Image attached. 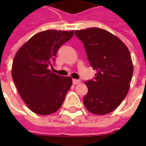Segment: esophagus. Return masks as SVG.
Listing matches in <instances>:
<instances>
[{
	"label": "esophagus",
	"mask_w": 146,
	"mask_h": 146,
	"mask_svg": "<svg viewBox=\"0 0 146 146\" xmlns=\"http://www.w3.org/2000/svg\"><path fill=\"white\" fill-rule=\"evenodd\" d=\"M80 81L79 80H73V84L74 85H76L78 83H80Z\"/></svg>",
	"instance_id": "1"
}]
</instances>
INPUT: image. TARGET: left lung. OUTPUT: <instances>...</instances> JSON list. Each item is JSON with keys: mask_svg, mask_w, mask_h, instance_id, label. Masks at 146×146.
<instances>
[{"mask_svg": "<svg viewBox=\"0 0 146 146\" xmlns=\"http://www.w3.org/2000/svg\"><path fill=\"white\" fill-rule=\"evenodd\" d=\"M82 41L89 65L96 70L85 84L88 93L82 98L89 112L104 115L114 111L129 89L133 66L124 43L108 31L90 28L74 32Z\"/></svg>", "mask_w": 146, "mask_h": 146, "instance_id": "1", "label": "left lung"}]
</instances>
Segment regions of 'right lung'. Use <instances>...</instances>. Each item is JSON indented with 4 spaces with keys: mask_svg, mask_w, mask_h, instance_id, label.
I'll list each match as a JSON object with an SVG mask.
<instances>
[{
    "mask_svg": "<svg viewBox=\"0 0 146 146\" xmlns=\"http://www.w3.org/2000/svg\"><path fill=\"white\" fill-rule=\"evenodd\" d=\"M73 31L46 30L35 34L17 51L12 77L22 99L34 113L48 115L63 104L72 79L60 76L53 68L57 50L72 38Z\"/></svg>",
    "mask_w": 146,
    "mask_h": 146,
    "instance_id": "obj_1",
    "label": "right lung"
}]
</instances>
